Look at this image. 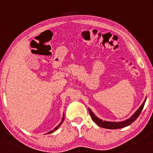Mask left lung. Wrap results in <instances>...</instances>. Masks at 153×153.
I'll return each mask as SVG.
<instances>
[{"label": "left lung", "mask_w": 153, "mask_h": 153, "mask_svg": "<svg viewBox=\"0 0 153 153\" xmlns=\"http://www.w3.org/2000/svg\"><path fill=\"white\" fill-rule=\"evenodd\" d=\"M146 101V99L145 100L143 104L141 105V106L138 108L137 111L133 114L132 117L129 119H127V121H124V122H106V121H103L101 119H100L96 117V116L94 114L92 111H91V109H89V114H90L91 119H93V121L97 124L98 126H99L100 127L106 128V129H120V128H124L125 127H127V126L130 125L131 123H133L137 119V117L140 116V114H141V111L143 109V107L145 106V103Z\"/></svg>", "instance_id": "left-lung-1"}]
</instances>
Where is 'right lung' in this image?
I'll use <instances>...</instances> for the list:
<instances>
[{"label":"right lung","mask_w":153,"mask_h":153,"mask_svg":"<svg viewBox=\"0 0 153 153\" xmlns=\"http://www.w3.org/2000/svg\"><path fill=\"white\" fill-rule=\"evenodd\" d=\"M64 119H65V117H64V115H63V117H62V122H61L60 123H59V124H58V125H57V127H56L55 128H54V129H53V130H52V131H49V132H48V133H47V134H50V133H52V132H53V131H55V130H57V129H58V127H59V126H60V125H61V124H62V122H63V121H64Z\"/></svg>","instance_id":"right-lung-1"}]
</instances>
